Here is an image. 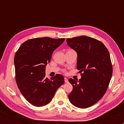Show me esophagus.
Wrapping results in <instances>:
<instances>
[{
    "mask_svg": "<svg viewBox=\"0 0 124 124\" xmlns=\"http://www.w3.org/2000/svg\"><path fill=\"white\" fill-rule=\"evenodd\" d=\"M64 80H65V83H68V78H64Z\"/></svg>",
    "mask_w": 124,
    "mask_h": 124,
    "instance_id": "obj_1",
    "label": "esophagus"
}]
</instances>
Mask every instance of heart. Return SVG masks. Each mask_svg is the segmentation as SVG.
Listing matches in <instances>:
<instances>
[{"label": "heart", "mask_w": 124, "mask_h": 124, "mask_svg": "<svg viewBox=\"0 0 124 124\" xmlns=\"http://www.w3.org/2000/svg\"><path fill=\"white\" fill-rule=\"evenodd\" d=\"M69 51H72V50H69Z\"/></svg>", "instance_id": "1"}]
</instances>
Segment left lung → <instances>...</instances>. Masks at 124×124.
I'll return each mask as SVG.
<instances>
[{"instance_id": "obj_1", "label": "left lung", "mask_w": 124, "mask_h": 124, "mask_svg": "<svg viewBox=\"0 0 124 124\" xmlns=\"http://www.w3.org/2000/svg\"><path fill=\"white\" fill-rule=\"evenodd\" d=\"M68 46L78 54L79 80L69 79L73 90L68 95L73 106L80 108L92 106L106 93L112 75V65L107 48L95 38L82 36L67 38Z\"/></svg>"}]
</instances>
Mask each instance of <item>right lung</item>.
<instances>
[{
    "label": "right lung",
    "instance_id": "1",
    "mask_svg": "<svg viewBox=\"0 0 124 124\" xmlns=\"http://www.w3.org/2000/svg\"><path fill=\"white\" fill-rule=\"evenodd\" d=\"M65 38L49 37L28 39L20 45L15 56V78L18 89L33 106L42 107L52 100L56 90L64 83L62 75L45 78V67L52 52Z\"/></svg>",
    "mask_w": 124,
    "mask_h": 124
}]
</instances>
